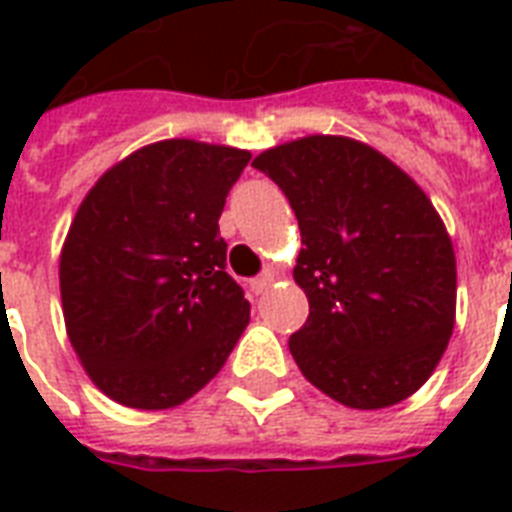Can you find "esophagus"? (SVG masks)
<instances>
[{
  "label": "esophagus",
  "instance_id": "34e87169",
  "mask_svg": "<svg viewBox=\"0 0 512 512\" xmlns=\"http://www.w3.org/2000/svg\"><path fill=\"white\" fill-rule=\"evenodd\" d=\"M271 287H273V273H263V276H257V279L252 281V292H255V295H263V292H268Z\"/></svg>",
  "mask_w": 512,
  "mask_h": 512
}]
</instances>
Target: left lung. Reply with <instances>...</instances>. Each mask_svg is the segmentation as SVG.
Instances as JSON below:
<instances>
[{
    "label": "left lung",
    "mask_w": 512,
    "mask_h": 512,
    "mask_svg": "<svg viewBox=\"0 0 512 512\" xmlns=\"http://www.w3.org/2000/svg\"><path fill=\"white\" fill-rule=\"evenodd\" d=\"M295 209V281L311 305L289 337L305 380L350 409H385L428 382L457 313V260L441 215L388 156L308 135L255 156Z\"/></svg>",
    "instance_id": "left-lung-1"
}]
</instances>
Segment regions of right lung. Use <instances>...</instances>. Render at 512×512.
Segmentation results:
<instances>
[{"instance_id":"1","label":"right lung","mask_w":512,"mask_h":512,"mask_svg":"<svg viewBox=\"0 0 512 512\" xmlns=\"http://www.w3.org/2000/svg\"><path fill=\"white\" fill-rule=\"evenodd\" d=\"M249 151L159 140L100 175L60 249V300L84 372L159 412L199 393L249 324L225 273L220 212Z\"/></svg>"}]
</instances>
